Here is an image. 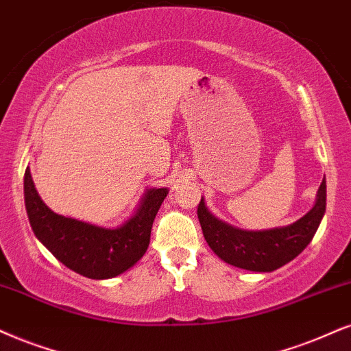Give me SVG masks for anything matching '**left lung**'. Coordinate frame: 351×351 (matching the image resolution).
I'll use <instances>...</instances> for the list:
<instances>
[{
	"mask_svg": "<svg viewBox=\"0 0 351 351\" xmlns=\"http://www.w3.org/2000/svg\"><path fill=\"white\" fill-rule=\"evenodd\" d=\"M326 180L316 194L308 214L285 227L269 230H243L217 219L204 197L197 206L204 238L221 261L252 272H272L293 261L311 243L326 212Z\"/></svg>",
	"mask_w": 351,
	"mask_h": 351,
	"instance_id": "left-lung-1",
	"label": "left lung"
}]
</instances>
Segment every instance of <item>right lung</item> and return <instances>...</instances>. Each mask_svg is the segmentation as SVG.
<instances>
[{
    "label": "right lung",
    "instance_id": "obj_1",
    "mask_svg": "<svg viewBox=\"0 0 351 351\" xmlns=\"http://www.w3.org/2000/svg\"><path fill=\"white\" fill-rule=\"evenodd\" d=\"M167 194L168 188L147 189L130 219L105 228L53 212L38 196L29 167L24 175L25 208L35 237L66 267L94 280L118 277L145 254Z\"/></svg>",
    "mask_w": 351,
    "mask_h": 351
}]
</instances>
